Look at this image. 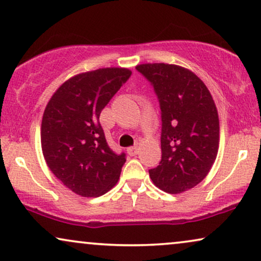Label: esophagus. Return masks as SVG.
<instances>
[{
  "instance_id": "obj_1",
  "label": "esophagus",
  "mask_w": 261,
  "mask_h": 261,
  "mask_svg": "<svg viewBox=\"0 0 261 261\" xmlns=\"http://www.w3.org/2000/svg\"><path fill=\"white\" fill-rule=\"evenodd\" d=\"M127 152H128V155H131V156L137 155L138 154V147H130L127 149Z\"/></svg>"
}]
</instances>
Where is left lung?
Segmentation results:
<instances>
[{"mask_svg": "<svg viewBox=\"0 0 261 261\" xmlns=\"http://www.w3.org/2000/svg\"><path fill=\"white\" fill-rule=\"evenodd\" d=\"M136 69L151 83L161 109L162 158L149 175L156 187L178 194L210 172L220 144L216 105L204 82L175 64L147 63Z\"/></svg>", "mask_w": 261, "mask_h": 261, "instance_id": "1", "label": "left lung"}]
</instances>
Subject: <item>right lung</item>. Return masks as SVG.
<instances>
[{
  "instance_id": "obj_1",
  "label": "right lung",
  "mask_w": 261,
  "mask_h": 261,
  "mask_svg": "<svg viewBox=\"0 0 261 261\" xmlns=\"http://www.w3.org/2000/svg\"><path fill=\"white\" fill-rule=\"evenodd\" d=\"M131 76L126 68H102L67 80L48 100L41 120V149L56 178L82 197H99L119 180L125 154L113 152L100 113Z\"/></svg>"
}]
</instances>
